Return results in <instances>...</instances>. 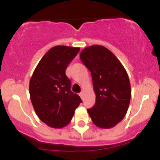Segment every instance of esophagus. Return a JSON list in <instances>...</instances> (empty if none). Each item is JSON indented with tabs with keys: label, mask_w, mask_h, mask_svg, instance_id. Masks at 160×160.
Segmentation results:
<instances>
[{
	"label": "esophagus",
	"mask_w": 160,
	"mask_h": 160,
	"mask_svg": "<svg viewBox=\"0 0 160 160\" xmlns=\"http://www.w3.org/2000/svg\"><path fill=\"white\" fill-rule=\"evenodd\" d=\"M80 97L81 98H83V92H81V93H80Z\"/></svg>",
	"instance_id": "obj_1"
}]
</instances>
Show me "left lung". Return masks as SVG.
I'll return each instance as SVG.
<instances>
[{
  "instance_id": "1",
  "label": "left lung",
  "mask_w": 160,
  "mask_h": 160,
  "mask_svg": "<svg viewBox=\"0 0 160 160\" xmlns=\"http://www.w3.org/2000/svg\"><path fill=\"white\" fill-rule=\"evenodd\" d=\"M80 58L90 71L96 102L88 111L93 123L111 128L121 122L128 111L131 85L126 70L108 49L99 45L88 46Z\"/></svg>"
}]
</instances>
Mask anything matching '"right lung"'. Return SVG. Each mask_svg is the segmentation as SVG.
Returning a JSON list of instances; mask_svg holds the SVG:
<instances>
[{"label": "right lung", "instance_id": "add662e5", "mask_svg": "<svg viewBox=\"0 0 160 160\" xmlns=\"http://www.w3.org/2000/svg\"><path fill=\"white\" fill-rule=\"evenodd\" d=\"M79 51V47L67 46L51 48L30 79L32 106L40 120L51 128L67 126L82 101L78 94L70 90V80L66 75L67 67Z\"/></svg>", "mask_w": 160, "mask_h": 160}]
</instances>
